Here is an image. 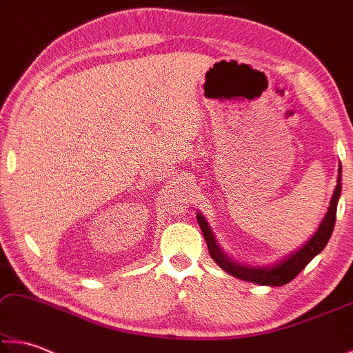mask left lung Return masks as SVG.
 I'll list each match as a JSON object with an SVG mask.
<instances>
[{"instance_id": "1", "label": "left lung", "mask_w": 353, "mask_h": 353, "mask_svg": "<svg viewBox=\"0 0 353 353\" xmlns=\"http://www.w3.org/2000/svg\"><path fill=\"white\" fill-rule=\"evenodd\" d=\"M339 196H341V165H339L338 168V183L330 199V207H328L325 216L322 218V223L319 224L318 230L314 232V235L310 238L302 248H299L292 254L286 255L283 260L274 263V265L270 266H248L232 260L230 256L223 252L218 246L216 238L213 236V232L205 218L202 216L201 213L196 214V218H198V224L207 241L208 252H210L214 263H218L219 268H223L227 274L256 285L282 286L291 282V280L325 248V244L330 240V236L333 234L334 221H336V207Z\"/></svg>"}]
</instances>
